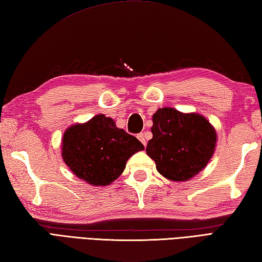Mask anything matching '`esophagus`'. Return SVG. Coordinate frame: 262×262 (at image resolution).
Listing matches in <instances>:
<instances>
[{"instance_id":"esophagus-1","label":"esophagus","mask_w":262,"mask_h":262,"mask_svg":"<svg viewBox=\"0 0 262 262\" xmlns=\"http://www.w3.org/2000/svg\"><path fill=\"white\" fill-rule=\"evenodd\" d=\"M137 138L142 142V144L144 146H146V140H145V135L143 134V133H140V134L137 135Z\"/></svg>"}]
</instances>
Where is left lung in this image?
Segmentation results:
<instances>
[{
  "mask_svg": "<svg viewBox=\"0 0 262 262\" xmlns=\"http://www.w3.org/2000/svg\"><path fill=\"white\" fill-rule=\"evenodd\" d=\"M151 132L146 153L159 173L172 181H187L198 174L215 151L216 132L202 115L160 108L153 115Z\"/></svg>",
  "mask_w": 262,
  "mask_h": 262,
  "instance_id": "8db88e82",
  "label": "left lung"
}]
</instances>
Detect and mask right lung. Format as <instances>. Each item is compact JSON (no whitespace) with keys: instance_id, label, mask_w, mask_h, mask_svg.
<instances>
[{"instance_id":"add662e5","label":"right lung","mask_w":262,"mask_h":262,"mask_svg":"<svg viewBox=\"0 0 262 262\" xmlns=\"http://www.w3.org/2000/svg\"><path fill=\"white\" fill-rule=\"evenodd\" d=\"M144 149L135 136L127 134L104 115L69 127L63 136L62 158L80 179L92 186H107L126 168L132 155Z\"/></svg>"}]
</instances>
